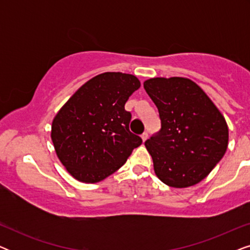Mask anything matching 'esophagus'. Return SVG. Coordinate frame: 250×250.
<instances>
[{
  "label": "esophagus",
  "instance_id": "1",
  "mask_svg": "<svg viewBox=\"0 0 250 250\" xmlns=\"http://www.w3.org/2000/svg\"><path fill=\"white\" fill-rule=\"evenodd\" d=\"M148 136H149V135H148V133H146V132H145V133H142V135H141V138H142V141H143V142H145V141H146V139H148Z\"/></svg>",
  "mask_w": 250,
  "mask_h": 250
}]
</instances>
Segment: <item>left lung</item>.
Segmentation results:
<instances>
[{
  "mask_svg": "<svg viewBox=\"0 0 250 250\" xmlns=\"http://www.w3.org/2000/svg\"><path fill=\"white\" fill-rule=\"evenodd\" d=\"M145 90L158 108L162 128L145 142L159 180L188 188L204 180L228 148L227 122L207 94L183 77L150 78Z\"/></svg>",
  "mask_w": 250,
  "mask_h": 250,
  "instance_id": "left-lung-1",
  "label": "left lung"
}]
</instances>
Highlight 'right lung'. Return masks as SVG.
<instances>
[{
    "mask_svg": "<svg viewBox=\"0 0 250 250\" xmlns=\"http://www.w3.org/2000/svg\"><path fill=\"white\" fill-rule=\"evenodd\" d=\"M141 86L135 76L104 73L86 82L60 109L51 138L58 158L75 179L95 183L124 165L142 143L129 131L128 98Z\"/></svg>",
    "mask_w": 250,
    "mask_h": 250,
    "instance_id": "right-lung-1",
    "label": "right lung"
}]
</instances>
